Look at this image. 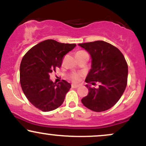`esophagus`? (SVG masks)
Listing matches in <instances>:
<instances>
[{
  "mask_svg": "<svg viewBox=\"0 0 146 146\" xmlns=\"http://www.w3.org/2000/svg\"><path fill=\"white\" fill-rule=\"evenodd\" d=\"M71 86L72 88H78L79 86H80V84H71Z\"/></svg>",
  "mask_w": 146,
  "mask_h": 146,
  "instance_id": "obj_1",
  "label": "esophagus"
}]
</instances>
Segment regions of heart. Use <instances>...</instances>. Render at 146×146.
I'll return each mask as SVG.
<instances>
[{
  "label": "heart",
  "mask_w": 146,
  "mask_h": 146,
  "mask_svg": "<svg viewBox=\"0 0 146 146\" xmlns=\"http://www.w3.org/2000/svg\"><path fill=\"white\" fill-rule=\"evenodd\" d=\"M80 74L79 73H73V75H71V79L73 80V81H78L80 80Z\"/></svg>",
  "instance_id": "b5f03b06"
}]
</instances>
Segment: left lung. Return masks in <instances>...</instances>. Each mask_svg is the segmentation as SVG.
I'll list each match as a JSON object with an SVG mask.
<instances>
[{
	"mask_svg": "<svg viewBox=\"0 0 146 146\" xmlns=\"http://www.w3.org/2000/svg\"><path fill=\"white\" fill-rule=\"evenodd\" d=\"M78 45L89 53L92 60L85 81L92 85L100 84L98 88L86 85L88 94L82 99V103L95 112L108 110L121 98L126 87L128 64L124 56L117 47L104 41Z\"/></svg>",
	"mask_w": 146,
	"mask_h": 146,
	"instance_id": "left-lung-1",
	"label": "left lung"
}]
</instances>
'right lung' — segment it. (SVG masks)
Listing matches in <instances>:
<instances>
[{"mask_svg": "<svg viewBox=\"0 0 146 146\" xmlns=\"http://www.w3.org/2000/svg\"><path fill=\"white\" fill-rule=\"evenodd\" d=\"M75 44H64L46 40L27 51L20 66V82L23 93L32 104L48 112L62 104L71 84L65 80L56 84L49 74L60 67L64 55L75 47Z\"/></svg>", "mask_w": 146, "mask_h": 146, "instance_id": "add662e5", "label": "right lung"}]
</instances>
